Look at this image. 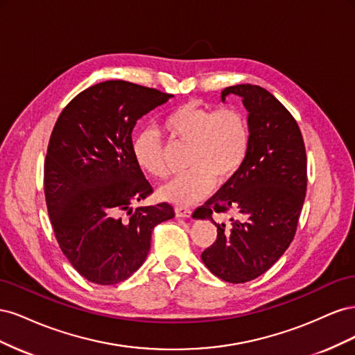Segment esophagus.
Returning <instances> with one entry per match:
<instances>
[{
  "label": "esophagus",
  "mask_w": 355,
  "mask_h": 355,
  "mask_svg": "<svg viewBox=\"0 0 355 355\" xmlns=\"http://www.w3.org/2000/svg\"><path fill=\"white\" fill-rule=\"evenodd\" d=\"M175 211H176V216H178V218L189 219V218L192 216V211H191V209H188V207H176Z\"/></svg>",
  "instance_id": "esophagus-1"
}]
</instances>
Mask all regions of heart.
<instances>
[{"label":"heart","mask_w":355,"mask_h":355,"mask_svg":"<svg viewBox=\"0 0 355 355\" xmlns=\"http://www.w3.org/2000/svg\"><path fill=\"white\" fill-rule=\"evenodd\" d=\"M168 135L191 145L188 173L171 178L158 189L159 197L176 206H191L206 197L214 184L228 179L243 166L250 146V128L244 114L235 108L214 111L196 102L178 106L164 120ZM137 166L155 178H163L167 167L163 144L151 130L139 132L132 145Z\"/></svg>","instance_id":"b5f03b06"}]
</instances>
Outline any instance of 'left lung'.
Returning <instances> with one entry per match:
<instances>
[{"label": "left lung", "instance_id": "left-lung-1", "mask_svg": "<svg viewBox=\"0 0 355 355\" xmlns=\"http://www.w3.org/2000/svg\"><path fill=\"white\" fill-rule=\"evenodd\" d=\"M249 112L250 146L243 166L196 219L234 210L241 220L216 223L218 239L201 254L210 272L228 283L254 280L280 259L292 243L306 192V154L299 125L274 96L252 84L227 87ZM213 220V219H211Z\"/></svg>", "mask_w": 355, "mask_h": 355}]
</instances>
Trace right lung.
Returning <instances> with one entry per match:
<instances>
[{
	"mask_svg": "<svg viewBox=\"0 0 355 355\" xmlns=\"http://www.w3.org/2000/svg\"><path fill=\"white\" fill-rule=\"evenodd\" d=\"M171 98L103 81L75 96L53 128L44 164L51 227L63 254L92 283L127 280L145 262L154 227L175 218L167 202L132 207L153 192L133 157V128Z\"/></svg>",
	"mask_w": 355,
	"mask_h": 355,
	"instance_id": "obj_1",
	"label": "right lung"
}]
</instances>
